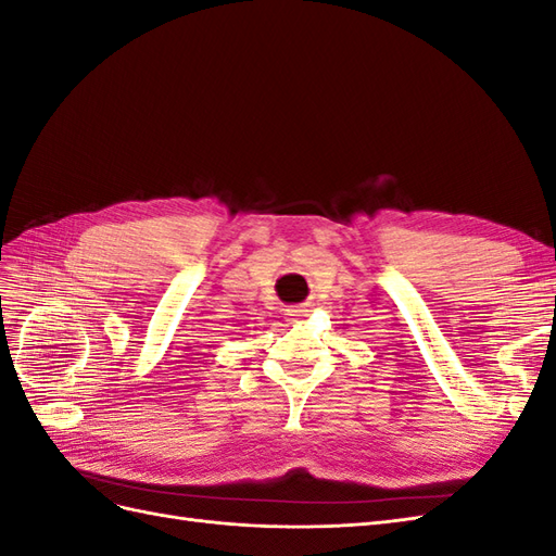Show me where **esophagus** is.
<instances>
[{"label":"esophagus","instance_id":"34e87169","mask_svg":"<svg viewBox=\"0 0 556 556\" xmlns=\"http://www.w3.org/2000/svg\"><path fill=\"white\" fill-rule=\"evenodd\" d=\"M285 315H288V317L292 319V323H296V319H301L304 315H308V308H304V306H294V308H288V313H285Z\"/></svg>","mask_w":556,"mask_h":556}]
</instances>
